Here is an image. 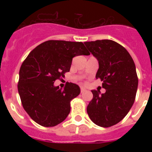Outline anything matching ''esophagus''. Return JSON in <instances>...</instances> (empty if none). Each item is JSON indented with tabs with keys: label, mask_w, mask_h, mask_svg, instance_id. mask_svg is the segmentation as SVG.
Segmentation results:
<instances>
[{
	"label": "esophagus",
	"mask_w": 152,
	"mask_h": 152,
	"mask_svg": "<svg viewBox=\"0 0 152 152\" xmlns=\"http://www.w3.org/2000/svg\"><path fill=\"white\" fill-rule=\"evenodd\" d=\"M86 90H87V89H86L84 87H81V88H80L81 93H83V92H84V91H86Z\"/></svg>",
	"instance_id": "esophagus-1"
}]
</instances>
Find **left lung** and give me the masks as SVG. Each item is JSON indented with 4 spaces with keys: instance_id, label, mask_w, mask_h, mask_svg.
I'll list each match as a JSON object with an SVG mask.
<instances>
[{
    "instance_id": "left-lung-1",
    "label": "left lung",
    "mask_w": 152,
    "mask_h": 152,
    "mask_svg": "<svg viewBox=\"0 0 152 152\" xmlns=\"http://www.w3.org/2000/svg\"><path fill=\"white\" fill-rule=\"evenodd\" d=\"M85 46L99 61L96 79L103 82L106 92L92 90L93 99L87 107L95 125L110 127L120 122L134 103L137 87L136 65L126 50L112 40L85 42Z\"/></svg>"
}]
</instances>
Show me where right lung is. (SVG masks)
<instances>
[{
  "label": "right lung",
  "mask_w": 152,
  "mask_h": 152,
  "mask_svg": "<svg viewBox=\"0 0 152 152\" xmlns=\"http://www.w3.org/2000/svg\"><path fill=\"white\" fill-rule=\"evenodd\" d=\"M80 55H90L81 42L49 40L35 47L23 62L18 91L23 109L39 125H57L70 113V102L80 95V88L67 83L62 89L53 83L69 72L72 58Z\"/></svg>",
  "instance_id": "obj_1"
}]
</instances>
